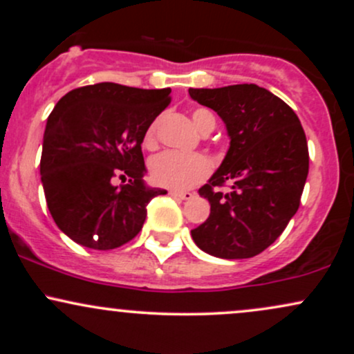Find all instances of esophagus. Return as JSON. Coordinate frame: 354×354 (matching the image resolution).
Listing matches in <instances>:
<instances>
[{
  "mask_svg": "<svg viewBox=\"0 0 354 354\" xmlns=\"http://www.w3.org/2000/svg\"><path fill=\"white\" fill-rule=\"evenodd\" d=\"M173 198H180V200H191L194 196V193L191 191H169Z\"/></svg>",
  "mask_w": 354,
  "mask_h": 354,
  "instance_id": "obj_1",
  "label": "esophagus"
}]
</instances>
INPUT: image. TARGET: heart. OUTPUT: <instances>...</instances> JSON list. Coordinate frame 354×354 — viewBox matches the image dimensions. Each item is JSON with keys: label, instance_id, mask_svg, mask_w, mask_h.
<instances>
[{"label": "heart", "instance_id": "b5f03b06", "mask_svg": "<svg viewBox=\"0 0 354 354\" xmlns=\"http://www.w3.org/2000/svg\"><path fill=\"white\" fill-rule=\"evenodd\" d=\"M191 120L201 133L208 135L216 126V118L208 108H194ZM143 145L148 149L156 146V126L145 131ZM211 161L201 153L163 151L149 161V174L156 185L171 189H188L209 176Z\"/></svg>", "mask_w": 354, "mask_h": 354}]
</instances>
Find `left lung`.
I'll return each mask as SVG.
<instances>
[{
    "label": "left lung",
    "instance_id": "8db88e82",
    "mask_svg": "<svg viewBox=\"0 0 354 354\" xmlns=\"http://www.w3.org/2000/svg\"><path fill=\"white\" fill-rule=\"evenodd\" d=\"M189 96L226 123L231 145L211 180L200 188L211 203L208 219L191 230L206 253L253 258L273 245L299 208L310 153L296 113L258 84L189 88ZM230 185L228 194L219 187Z\"/></svg>",
    "mask_w": 354,
    "mask_h": 354
}]
</instances>
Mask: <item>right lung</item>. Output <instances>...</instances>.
I'll return each mask as SVG.
<instances>
[{
	"label": "right lung",
	"instance_id": "right-lung-1",
	"mask_svg": "<svg viewBox=\"0 0 354 354\" xmlns=\"http://www.w3.org/2000/svg\"><path fill=\"white\" fill-rule=\"evenodd\" d=\"M171 89L96 83L73 89L51 111L41 173L53 219L66 236L93 250H115L143 228L146 206L165 189L148 188L141 143L171 103ZM116 177L129 185L118 189Z\"/></svg>",
	"mask_w": 354,
	"mask_h": 354
}]
</instances>
